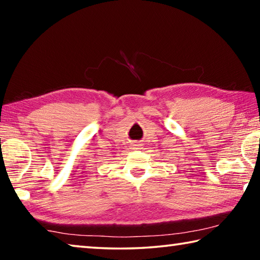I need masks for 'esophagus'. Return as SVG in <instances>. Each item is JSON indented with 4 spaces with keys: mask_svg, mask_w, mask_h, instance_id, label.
I'll return each instance as SVG.
<instances>
[{
    "mask_svg": "<svg viewBox=\"0 0 260 260\" xmlns=\"http://www.w3.org/2000/svg\"><path fill=\"white\" fill-rule=\"evenodd\" d=\"M140 146H141L140 142H134L133 144H132V147H133V149H138Z\"/></svg>",
    "mask_w": 260,
    "mask_h": 260,
    "instance_id": "esophagus-1",
    "label": "esophagus"
}]
</instances>
